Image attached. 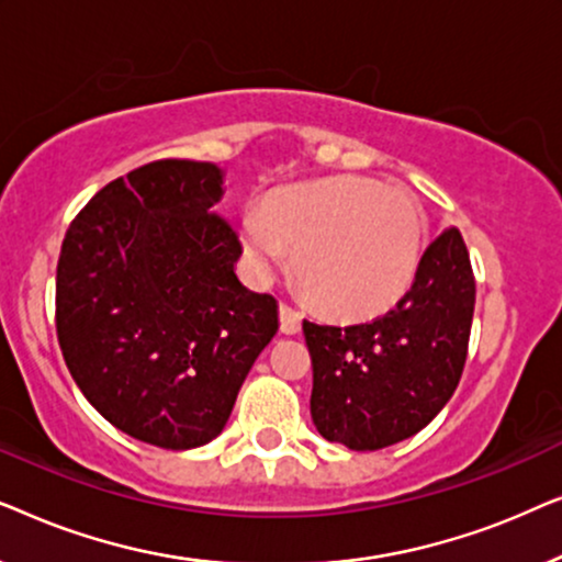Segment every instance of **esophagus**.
<instances>
[{
    "mask_svg": "<svg viewBox=\"0 0 562 562\" xmlns=\"http://www.w3.org/2000/svg\"><path fill=\"white\" fill-rule=\"evenodd\" d=\"M279 319H281V333L283 335H296L302 329V314H299L294 306L281 304L279 306Z\"/></svg>",
    "mask_w": 562,
    "mask_h": 562,
    "instance_id": "34e87169",
    "label": "esophagus"
}]
</instances>
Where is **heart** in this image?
<instances>
[{"instance_id":"heart-1","label":"heart","mask_w":562,"mask_h":562,"mask_svg":"<svg viewBox=\"0 0 562 562\" xmlns=\"http://www.w3.org/2000/svg\"><path fill=\"white\" fill-rule=\"evenodd\" d=\"M240 243L258 276L294 256V273L322 314L342 322L394 310L417 276L425 214L409 189L337 176L276 191L248 214Z\"/></svg>"}]
</instances>
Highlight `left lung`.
Instances as JSON below:
<instances>
[{
	"label": "left lung",
	"instance_id": "8db88e82",
	"mask_svg": "<svg viewBox=\"0 0 562 562\" xmlns=\"http://www.w3.org/2000/svg\"><path fill=\"white\" fill-rule=\"evenodd\" d=\"M473 306L471 258L460 229L448 227L389 314L350 327L304 319L317 432L350 450H381L427 427L463 375Z\"/></svg>",
	"mask_w": 562,
	"mask_h": 562
}]
</instances>
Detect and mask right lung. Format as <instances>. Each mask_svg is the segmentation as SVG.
I'll use <instances>...</instances> for the list:
<instances>
[{
	"instance_id": "add662e5",
	"label": "right lung",
	"mask_w": 562,
	"mask_h": 562,
	"mask_svg": "<svg viewBox=\"0 0 562 562\" xmlns=\"http://www.w3.org/2000/svg\"><path fill=\"white\" fill-rule=\"evenodd\" d=\"M220 196L214 164L153 160L99 189L60 245L68 371L110 425L156 448L214 440L279 329V302L235 276L243 245Z\"/></svg>"
}]
</instances>
